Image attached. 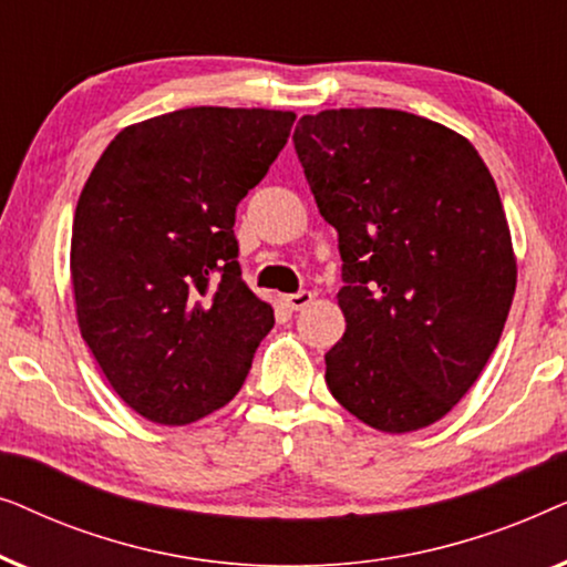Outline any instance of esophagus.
<instances>
[{"instance_id": "esophagus-1", "label": "esophagus", "mask_w": 567, "mask_h": 567, "mask_svg": "<svg viewBox=\"0 0 567 567\" xmlns=\"http://www.w3.org/2000/svg\"><path fill=\"white\" fill-rule=\"evenodd\" d=\"M312 299H315L312 291H297V293H289L284 301H286V307H291V309H305L312 305Z\"/></svg>"}]
</instances>
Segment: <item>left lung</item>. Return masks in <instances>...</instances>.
<instances>
[{
	"mask_svg": "<svg viewBox=\"0 0 567 567\" xmlns=\"http://www.w3.org/2000/svg\"><path fill=\"white\" fill-rule=\"evenodd\" d=\"M293 146L343 258L332 398L382 433L441 421L493 355L516 291L491 169L456 131L386 107L305 115Z\"/></svg>",
	"mask_w": 567,
	"mask_h": 567,
	"instance_id": "1",
	"label": "left lung"
}]
</instances>
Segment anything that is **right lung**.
I'll list each match as a JSON object with an SVG mask.
<instances>
[{
    "instance_id": "obj_1",
    "label": "right lung",
    "mask_w": 567,
    "mask_h": 567,
    "mask_svg": "<svg viewBox=\"0 0 567 567\" xmlns=\"http://www.w3.org/2000/svg\"><path fill=\"white\" fill-rule=\"evenodd\" d=\"M297 115L183 107L126 126L76 200V322L115 394L146 421L188 425L245 384L274 309L243 281L237 204Z\"/></svg>"
}]
</instances>
